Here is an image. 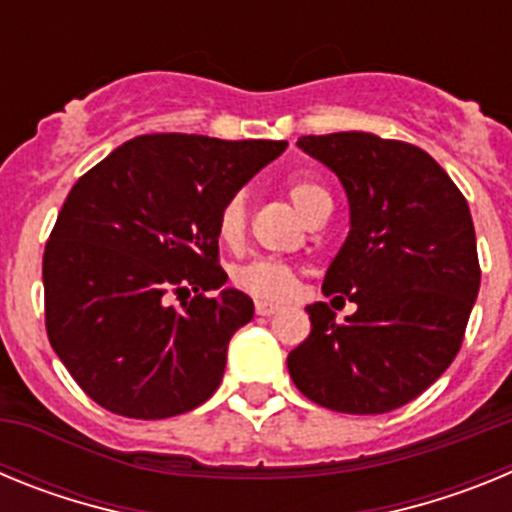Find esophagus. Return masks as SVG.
<instances>
[{
	"mask_svg": "<svg viewBox=\"0 0 512 512\" xmlns=\"http://www.w3.org/2000/svg\"><path fill=\"white\" fill-rule=\"evenodd\" d=\"M279 307L269 305V302H256V315H261V318H269V315H274Z\"/></svg>",
	"mask_w": 512,
	"mask_h": 512,
	"instance_id": "esophagus-1",
	"label": "esophagus"
}]
</instances>
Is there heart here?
Masks as SVG:
<instances>
[{
    "instance_id": "b5f03b06",
    "label": "heart",
    "mask_w": 512,
    "mask_h": 512,
    "mask_svg": "<svg viewBox=\"0 0 512 512\" xmlns=\"http://www.w3.org/2000/svg\"><path fill=\"white\" fill-rule=\"evenodd\" d=\"M287 197L292 205L297 207L302 217L310 223V217L330 202L328 192L320 184L310 182V179H289L287 182ZM246 194H233L223 205L220 215H217V235L220 241L228 246H238L246 235ZM233 287L246 292L248 297L259 302H271V305H282V302L292 300L300 287V274L292 264L277 259H253L248 264L235 266L233 269Z\"/></svg>"
}]
</instances>
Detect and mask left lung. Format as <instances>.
I'll use <instances>...</instances> for the list:
<instances>
[{"label": "left lung", "mask_w": 512, "mask_h": 512, "mask_svg": "<svg viewBox=\"0 0 512 512\" xmlns=\"http://www.w3.org/2000/svg\"><path fill=\"white\" fill-rule=\"evenodd\" d=\"M297 146L336 171L351 230L328 266L323 295L356 302L336 323L307 307L310 336L287 356L307 400L351 415L408 405L459 354L479 292L469 205L423 148L372 133L305 135Z\"/></svg>", "instance_id": "left-lung-1"}]
</instances>
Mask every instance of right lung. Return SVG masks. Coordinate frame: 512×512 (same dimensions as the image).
<instances>
[{
	"instance_id": "right-lung-1",
	"label": "right lung",
	"mask_w": 512,
	"mask_h": 512,
	"mask_svg": "<svg viewBox=\"0 0 512 512\" xmlns=\"http://www.w3.org/2000/svg\"><path fill=\"white\" fill-rule=\"evenodd\" d=\"M284 148L140 135L71 187L43 253L45 330L104 410L161 420L215 395L230 338L253 318L238 289L212 295L228 282L217 215Z\"/></svg>"
}]
</instances>
